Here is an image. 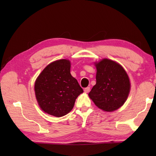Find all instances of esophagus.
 I'll return each mask as SVG.
<instances>
[{
  "instance_id": "obj_1",
  "label": "esophagus",
  "mask_w": 156,
  "mask_h": 156,
  "mask_svg": "<svg viewBox=\"0 0 156 156\" xmlns=\"http://www.w3.org/2000/svg\"><path fill=\"white\" fill-rule=\"evenodd\" d=\"M90 87H87V88H84V91L86 92V93H88V92H89V91H90Z\"/></svg>"
}]
</instances>
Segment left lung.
Segmentation results:
<instances>
[{"mask_svg":"<svg viewBox=\"0 0 156 156\" xmlns=\"http://www.w3.org/2000/svg\"><path fill=\"white\" fill-rule=\"evenodd\" d=\"M95 66L97 83L89 92V97L102 110H117L125 103L130 90L128 75L121 65L110 59H102Z\"/></svg>","mask_w":156,"mask_h":156,"instance_id":"left-lung-1","label":"left lung"}]
</instances>
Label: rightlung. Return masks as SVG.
Listing matches in <instances>:
<instances>
[{
    "instance_id": "obj_1",
    "label": "right lung",
    "mask_w": 156,
    "mask_h": 156,
    "mask_svg": "<svg viewBox=\"0 0 156 156\" xmlns=\"http://www.w3.org/2000/svg\"><path fill=\"white\" fill-rule=\"evenodd\" d=\"M35 92L42 110L59 117L72 110L83 89L70 74L69 61L59 59L49 64L39 74L35 83Z\"/></svg>"
}]
</instances>
